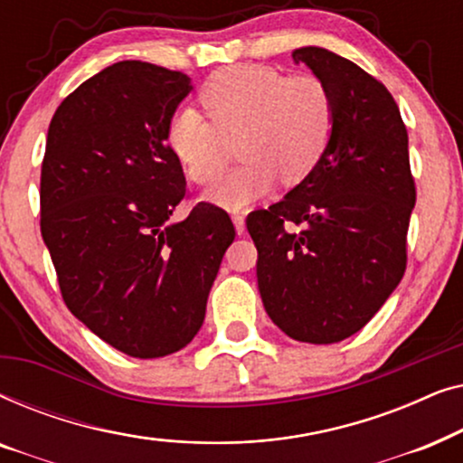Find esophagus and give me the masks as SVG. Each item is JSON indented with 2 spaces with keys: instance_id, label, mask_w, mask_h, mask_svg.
<instances>
[{
  "instance_id": "esophagus-1",
  "label": "esophagus",
  "mask_w": 463,
  "mask_h": 463,
  "mask_svg": "<svg viewBox=\"0 0 463 463\" xmlns=\"http://www.w3.org/2000/svg\"><path fill=\"white\" fill-rule=\"evenodd\" d=\"M233 225H236V232L240 233V236L246 232V223H244L242 214H233Z\"/></svg>"
}]
</instances>
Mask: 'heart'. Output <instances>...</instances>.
I'll list each match as a JSON object with an SVG mask.
<instances>
[{
    "mask_svg": "<svg viewBox=\"0 0 463 463\" xmlns=\"http://www.w3.org/2000/svg\"><path fill=\"white\" fill-rule=\"evenodd\" d=\"M207 122L181 107L166 124V143L198 185L217 181L227 164V143L238 141L244 164L214 185L206 198L242 211L282 183L297 185L325 157L335 126L328 88L312 73L284 75L271 67L240 65L214 75L200 92Z\"/></svg>",
    "mask_w": 463,
    "mask_h": 463,
    "instance_id": "1",
    "label": "heart"
}]
</instances>
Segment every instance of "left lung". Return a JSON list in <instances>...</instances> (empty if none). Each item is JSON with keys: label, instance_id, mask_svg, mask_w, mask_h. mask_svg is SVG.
I'll return each mask as SVG.
<instances>
[{"label": "left lung", "instance_id": "obj_1", "mask_svg": "<svg viewBox=\"0 0 463 463\" xmlns=\"http://www.w3.org/2000/svg\"><path fill=\"white\" fill-rule=\"evenodd\" d=\"M293 61L331 92L333 137L314 173L246 227L265 312L290 339L326 345L358 333L402 280L415 181L382 81L325 48H297Z\"/></svg>", "mask_w": 463, "mask_h": 463}]
</instances>
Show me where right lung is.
<instances>
[{"instance_id":"add662e5","label":"right lung","mask_w":463,"mask_h":463,"mask_svg":"<svg viewBox=\"0 0 463 463\" xmlns=\"http://www.w3.org/2000/svg\"><path fill=\"white\" fill-rule=\"evenodd\" d=\"M189 92L185 73L122 61L75 88L48 128L40 225L62 299L132 358L168 356L195 337L236 238L208 202L170 221L187 187L166 124Z\"/></svg>"}]
</instances>
